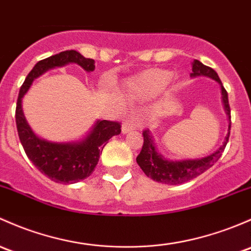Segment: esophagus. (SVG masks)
Returning a JSON list of instances; mask_svg holds the SVG:
<instances>
[{
  "mask_svg": "<svg viewBox=\"0 0 251 251\" xmlns=\"http://www.w3.org/2000/svg\"><path fill=\"white\" fill-rule=\"evenodd\" d=\"M136 128H137L136 123H134L133 120H128V121H126V123L123 124V127H121V130H123L124 134H126V133L131 132V131H134Z\"/></svg>",
  "mask_w": 251,
  "mask_h": 251,
  "instance_id": "34e87169",
  "label": "esophagus"
}]
</instances>
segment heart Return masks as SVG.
Returning a JSON list of instances; mask_svg holds the SVG:
<instances>
[{
  "instance_id": "obj_1",
  "label": "heart",
  "mask_w": 251,
  "mask_h": 251,
  "mask_svg": "<svg viewBox=\"0 0 251 251\" xmlns=\"http://www.w3.org/2000/svg\"><path fill=\"white\" fill-rule=\"evenodd\" d=\"M172 72L161 68H149L124 80L121 92L131 101H148L165 90L172 80Z\"/></svg>"
}]
</instances>
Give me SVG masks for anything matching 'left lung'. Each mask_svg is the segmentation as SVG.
Listing matches in <instances>:
<instances>
[{"label":"left lung","instance_id":"left-lung-1","mask_svg":"<svg viewBox=\"0 0 251 251\" xmlns=\"http://www.w3.org/2000/svg\"><path fill=\"white\" fill-rule=\"evenodd\" d=\"M192 78L196 77H207L219 83L221 88V101H223L224 109L227 115L228 130L225 136L223 144L208 156L201 159H184V160H170L166 159L161 152H159L155 143V138L149 130L143 132L144 143L142 147V151L137 156V163L142 168L148 178L157 181L161 184H168V185H178V184L186 183L191 179L196 178L200 174L209 170L213 165L221 157L224 149L228 142L231 130V110L228 104V96L225 88L223 86L218 73L213 68L204 66L199 60H194L192 62Z\"/></svg>","mask_w":251,"mask_h":251}]
</instances>
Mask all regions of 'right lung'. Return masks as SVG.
Masks as SVG:
<instances>
[{
  "label": "right lung",
  "instance_id": "add662e5",
  "mask_svg": "<svg viewBox=\"0 0 251 251\" xmlns=\"http://www.w3.org/2000/svg\"><path fill=\"white\" fill-rule=\"evenodd\" d=\"M70 63L80 66L85 72L95 70L94 60L86 59L75 50H66L41 60L28 73L20 88L15 110L18 134L27 157L44 176L61 184H75L88 178L94 172L107 142L121 132L120 124L108 120H96L88 132L77 141L50 142L33 132L24 115L23 99L35 79L47 71Z\"/></svg>",
  "mask_w": 251,
  "mask_h": 251
}]
</instances>
